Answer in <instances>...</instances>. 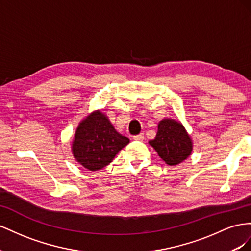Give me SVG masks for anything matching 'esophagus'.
Wrapping results in <instances>:
<instances>
[{
  "instance_id": "1",
  "label": "esophagus",
  "mask_w": 251,
  "mask_h": 251,
  "mask_svg": "<svg viewBox=\"0 0 251 251\" xmlns=\"http://www.w3.org/2000/svg\"><path fill=\"white\" fill-rule=\"evenodd\" d=\"M133 139H134L135 141H143V140L145 139V135H144V133H140V134H138V135H134Z\"/></svg>"
}]
</instances>
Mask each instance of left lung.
<instances>
[{
	"label": "left lung",
	"instance_id": "left-lung-1",
	"mask_svg": "<svg viewBox=\"0 0 251 251\" xmlns=\"http://www.w3.org/2000/svg\"><path fill=\"white\" fill-rule=\"evenodd\" d=\"M149 145L169 166H176L191 154L193 143L190 134L180 121L163 119L157 124V132Z\"/></svg>",
	"mask_w": 251,
	"mask_h": 251
}]
</instances>
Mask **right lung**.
<instances>
[{
	"label": "right lung",
	"instance_id": "add662e5",
	"mask_svg": "<svg viewBox=\"0 0 251 251\" xmlns=\"http://www.w3.org/2000/svg\"><path fill=\"white\" fill-rule=\"evenodd\" d=\"M129 139L119 133L108 117L95 110L77 125L71 152L75 160L89 171H97L111 163Z\"/></svg>",
	"mask_w": 251,
	"mask_h": 251
}]
</instances>
